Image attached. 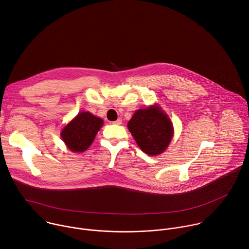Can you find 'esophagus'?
<instances>
[{"label": "esophagus", "mask_w": 249, "mask_h": 249, "mask_svg": "<svg viewBox=\"0 0 249 249\" xmlns=\"http://www.w3.org/2000/svg\"><path fill=\"white\" fill-rule=\"evenodd\" d=\"M113 124H116V125H120L121 123H122V119H120V118H118L117 120H115V121H113L112 122Z\"/></svg>", "instance_id": "1"}]
</instances>
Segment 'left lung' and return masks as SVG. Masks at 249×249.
<instances>
[{
    "instance_id": "left-lung-1",
    "label": "left lung",
    "mask_w": 249,
    "mask_h": 249,
    "mask_svg": "<svg viewBox=\"0 0 249 249\" xmlns=\"http://www.w3.org/2000/svg\"><path fill=\"white\" fill-rule=\"evenodd\" d=\"M128 129L140 149L150 156L161 154L173 135L169 118L157 106L137 110L128 122Z\"/></svg>"
}]
</instances>
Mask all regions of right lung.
I'll return each instance as SVG.
<instances>
[{
	"label": "right lung",
	"instance_id": "right-lung-1",
	"mask_svg": "<svg viewBox=\"0 0 249 249\" xmlns=\"http://www.w3.org/2000/svg\"><path fill=\"white\" fill-rule=\"evenodd\" d=\"M102 124V119L89 112H81L63 129L61 136L71 151L84 152L91 145Z\"/></svg>",
	"mask_w": 249,
	"mask_h": 249
}]
</instances>
